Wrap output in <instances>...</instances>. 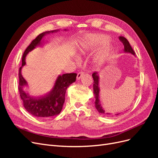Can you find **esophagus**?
I'll return each mask as SVG.
<instances>
[{"label":"esophagus","instance_id":"1","mask_svg":"<svg viewBox=\"0 0 158 158\" xmlns=\"http://www.w3.org/2000/svg\"><path fill=\"white\" fill-rule=\"evenodd\" d=\"M84 74V72H83V71H81V72H80V73H78L77 74V80L80 79V78L82 77Z\"/></svg>","mask_w":158,"mask_h":158}]
</instances>
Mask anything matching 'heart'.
<instances>
[{"mask_svg": "<svg viewBox=\"0 0 158 158\" xmlns=\"http://www.w3.org/2000/svg\"><path fill=\"white\" fill-rule=\"evenodd\" d=\"M108 41V37L98 34L88 35L81 42L78 52L80 54H85L87 52L99 48V47L106 44ZM110 49L108 47H104L95 56L94 62L98 65L102 64L107 59L110 53Z\"/></svg>", "mask_w": 158, "mask_h": 158, "instance_id": "heart-1", "label": "heart"}]
</instances>
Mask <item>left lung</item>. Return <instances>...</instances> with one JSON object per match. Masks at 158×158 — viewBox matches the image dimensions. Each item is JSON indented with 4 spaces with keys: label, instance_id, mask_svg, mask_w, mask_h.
I'll list each match as a JSON object with an SVG mask.
<instances>
[{
    "label": "left lung",
    "instance_id": "1",
    "mask_svg": "<svg viewBox=\"0 0 158 158\" xmlns=\"http://www.w3.org/2000/svg\"><path fill=\"white\" fill-rule=\"evenodd\" d=\"M119 40H121V41L123 44L124 45V51L126 52H130V53H132V55H135V52L133 50L132 48V47L131 46L130 44H129L128 41L126 39L125 37L123 36H119ZM92 77L94 78V93L95 95V107H96L97 110L98 111L99 113H102L103 114H105V115H109V113H106L105 111V110L102 108L101 106V105L99 103V76L98 75L97 72H94V73L92 74Z\"/></svg>",
    "mask_w": 158,
    "mask_h": 158
}]
</instances>
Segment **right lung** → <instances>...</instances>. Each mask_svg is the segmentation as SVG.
<instances>
[{
  "mask_svg": "<svg viewBox=\"0 0 158 158\" xmlns=\"http://www.w3.org/2000/svg\"><path fill=\"white\" fill-rule=\"evenodd\" d=\"M55 31H57L52 30L43 32L31 42L23 52L22 66L19 69L18 89L23 107L28 113L37 117H49L57 115L60 113L64 103L66 90L72 83L75 82L77 76L76 73H67L59 75L55 81L53 88L48 94L41 97H31L23 89V88L27 85V82L21 74V70L22 66L26 64L25 59L27 54L40 44L44 35Z\"/></svg>",
  "mask_w": 158,
  "mask_h": 158,
  "instance_id": "right-lung-1",
  "label": "right lung"
}]
</instances>
